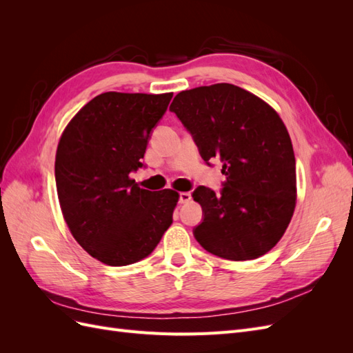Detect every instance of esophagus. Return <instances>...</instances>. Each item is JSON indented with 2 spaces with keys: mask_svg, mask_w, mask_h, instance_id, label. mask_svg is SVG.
Listing matches in <instances>:
<instances>
[{
  "mask_svg": "<svg viewBox=\"0 0 353 353\" xmlns=\"http://www.w3.org/2000/svg\"><path fill=\"white\" fill-rule=\"evenodd\" d=\"M191 200V194L190 193H179V203H188Z\"/></svg>",
  "mask_w": 353,
  "mask_h": 353,
  "instance_id": "34e87169",
  "label": "esophagus"
}]
</instances>
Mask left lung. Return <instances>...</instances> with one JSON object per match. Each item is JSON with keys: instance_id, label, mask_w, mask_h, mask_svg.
<instances>
[{"instance_id": "1", "label": "left lung", "mask_w": 353, "mask_h": 353, "mask_svg": "<svg viewBox=\"0 0 353 353\" xmlns=\"http://www.w3.org/2000/svg\"><path fill=\"white\" fill-rule=\"evenodd\" d=\"M170 112L210 165L222 163L219 193L197 187L203 219L193 234L209 253L250 261L283 237L296 206V159L290 135L271 105L232 83L176 94Z\"/></svg>"}]
</instances>
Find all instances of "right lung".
<instances>
[{
	"label": "right lung",
	"mask_w": 353,
	"mask_h": 353,
	"mask_svg": "<svg viewBox=\"0 0 353 353\" xmlns=\"http://www.w3.org/2000/svg\"><path fill=\"white\" fill-rule=\"evenodd\" d=\"M172 95L100 94L60 138L56 185L63 216L74 240L105 265L147 258L172 223L178 193L143 190L130 178L144 166L148 140Z\"/></svg>",
	"instance_id": "obj_1"
}]
</instances>
